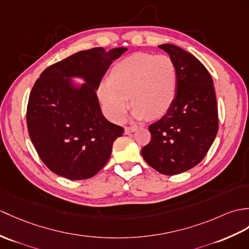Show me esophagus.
Here are the masks:
<instances>
[{
  "instance_id": "esophagus-1",
  "label": "esophagus",
  "mask_w": 249,
  "mask_h": 249,
  "mask_svg": "<svg viewBox=\"0 0 249 249\" xmlns=\"http://www.w3.org/2000/svg\"><path fill=\"white\" fill-rule=\"evenodd\" d=\"M137 130V127L130 126V127H125V135H129L130 132H134Z\"/></svg>"
}]
</instances>
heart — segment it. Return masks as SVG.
Listing matches in <instances>:
<instances>
[{"label": "heart", "mask_w": 249, "mask_h": 249, "mask_svg": "<svg viewBox=\"0 0 249 249\" xmlns=\"http://www.w3.org/2000/svg\"><path fill=\"white\" fill-rule=\"evenodd\" d=\"M177 71L167 55L136 53L118 62L109 80L97 88L104 113L113 122H122L130 105L137 119H158L174 103Z\"/></svg>", "instance_id": "1"}]
</instances>
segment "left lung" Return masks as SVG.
<instances>
[{
	"label": "left lung",
	"mask_w": 249,
	"mask_h": 249,
	"mask_svg": "<svg viewBox=\"0 0 249 249\" xmlns=\"http://www.w3.org/2000/svg\"><path fill=\"white\" fill-rule=\"evenodd\" d=\"M174 61L177 92L169 111L149 125L152 139L141 149L144 160L163 175L180 174L197 165L218 130L213 79L192 54L174 44H161Z\"/></svg>",
	"instance_id": "1"
}]
</instances>
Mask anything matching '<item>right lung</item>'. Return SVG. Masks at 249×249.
Here are the masks:
<instances>
[{"label":"right lung","instance_id":"right-lung-1","mask_svg":"<svg viewBox=\"0 0 249 249\" xmlns=\"http://www.w3.org/2000/svg\"><path fill=\"white\" fill-rule=\"evenodd\" d=\"M126 48L77 52L48 67L34 84L28 98V135L42 162L70 180L94 176L107 163L115 139L124 128L102 113L95 90L112 60ZM87 83L75 89L70 77Z\"/></svg>","mask_w":249,"mask_h":249}]
</instances>
